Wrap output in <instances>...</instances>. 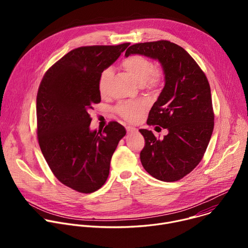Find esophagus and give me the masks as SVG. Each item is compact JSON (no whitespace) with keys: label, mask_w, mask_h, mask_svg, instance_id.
Listing matches in <instances>:
<instances>
[{"label":"esophagus","mask_w":248,"mask_h":248,"mask_svg":"<svg viewBox=\"0 0 248 248\" xmlns=\"http://www.w3.org/2000/svg\"><path fill=\"white\" fill-rule=\"evenodd\" d=\"M126 130H127V133H132V132H136V131H137L136 128L131 127V126H127V127H126Z\"/></svg>","instance_id":"obj_1"}]
</instances>
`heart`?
<instances>
[{
	"mask_svg": "<svg viewBox=\"0 0 248 248\" xmlns=\"http://www.w3.org/2000/svg\"><path fill=\"white\" fill-rule=\"evenodd\" d=\"M122 65L129 77L137 83L153 87L158 85L163 78V73L159 67L153 65V62L146 57L133 55L125 58ZM111 77V70L105 69L101 74L98 81V89L101 95L107 92L108 81ZM146 109V104L142 101H130L121 104L117 112L127 122H136L140 115Z\"/></svg>",
	"mask_w": 248,
	"mask_h": 248,
	"instance_id": "1",
	"label": "heart"
}]
</instances>
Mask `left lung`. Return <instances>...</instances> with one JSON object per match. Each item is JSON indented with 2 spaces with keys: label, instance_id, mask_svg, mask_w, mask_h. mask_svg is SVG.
<instances>
[{
  "label": "left lung",
  "instance_id": "obj_1",
  "mask_svg": "<svg viewBox=\"0 0 248 248\" xmlns=\"http://www.w3.org/2000/svg\"><path fill=\"white\" fill-rule=\"evenodd\" d=\"M130 55L157 60L165 76V86L147 124L167 128L169 133L160 140L151 130L139 129L145 139L141 164L153 178L176 182L200 163L214 129L209 82L192 57L170 41L134 44L124 54Z\"/></svg>",
  "mask_w": 248,
  "mask_h": 248
}]
</instances>
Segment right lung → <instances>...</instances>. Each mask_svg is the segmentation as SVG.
<instances>
[{"label": "right lung", "instance_id": "1", "mask_svg": "<svg viewBox=\"0 0 248 248\" xmlns=\"http://www.w3.org/2000/svg\"><path fill=\"white\" fill-rule=\"evenodd\" d=\"M129 43L86 46L68 52L45 74L37 93V135L56 178L78 192L91 193L107 181L112 156L125 128L111 122L91 130L90 110L101 101L98 81Z\"/></svg>", "mask_w": 248, "mask_h": 248}]
</instances>
